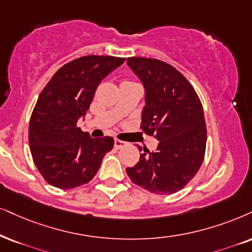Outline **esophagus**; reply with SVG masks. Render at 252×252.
Returning <instances> with one entry per match:
<instances>
[{
  "label": "esophagus",
  "mask_w": 252,
  "mask_h": 252,
  "mask_svg": "<svg viewBox=\"0 0 252 252\" xmlns=\"http://www.w3.org/2000/svg\"><path fill=\"white\" fill-rule=\"evenodd\" d=\"M126 145V142H123V141H120V139L115 138V141H114V146H115V149H121L123 148V146Z\"/></svg>",
  "instance_id": "obj_1"
}]
</instances>
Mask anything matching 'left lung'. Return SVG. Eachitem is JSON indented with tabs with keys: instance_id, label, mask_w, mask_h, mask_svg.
<instances>
[{
	"instance_id": "obj_1",
	"label": "left lung",
	"mask_w": 252,
	"mask_h": 252,
	"mask_svg": "<svg viewBox=\"0 0 252 252\" xmlns=\"http://www.w3.org/2000/svg\"><path fill=\"white\" fill-rule=\"evenodd\" d=\"M126 63L144 87L141 128L159 142L155 151L144 149L138 163L126 168V173L133 184L149 192L173 194L192 180L205 157L202 104L173 66L139 57L128 58Z\"/></svg>"
}]
</instances>
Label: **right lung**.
<instances>
[{
  "label": "right lung",
  "mask_w": 252,
  "mask_h": 252,
  "mask_svg": "<svg viewBox=\"0 0 252 252\" xmlns=\"http://www.w3.org/2000/svg\"><path fill=\"white\" fill-rule=\"evenodd\" d=\"M124 58L85 56L60 67L43 89L29 124V145L38 171L62 189L93 179L113 137L92 138L78 126L85 120L97 86Z\"/></svg>",
  "instance_id": "obj_1"
}]
</instances>
